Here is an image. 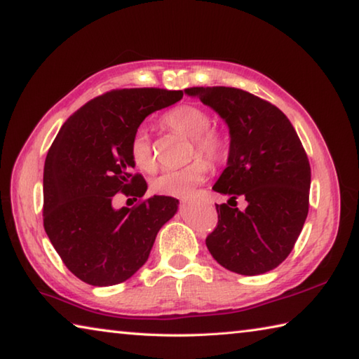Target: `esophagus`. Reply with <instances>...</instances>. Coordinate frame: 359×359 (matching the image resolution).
<instances>
[{
    "instance_id": "esophagus-1",
    "label": "esophagus",
    "mask_w": 359,
    "mask_h": 359,
    "mask_svg": "<svg viewBox=\"0 0 359 359\" xmlns=\"http://www.w3.org/2000/svg\"><path fill=\"white\" fill-rule=\"evenodd\" d=\"M199 194H201V191H199Z\"/></svg>"
}]
</instances>
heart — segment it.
Returning a JSON list of instances; mask_svg holds the SVG:
<instances>
[{
  "instance_id": "1",
  "label": "heart",
  "mask_w": 359,
  "mask_h": 359,
  "mask_svg": "<svg viewBox=\"0 0 359 359\" xmlns=\"http://www.w3.org/2000/svg\"><path fill=\"white\" fill-rule=\"evenodd\" d=\"M163 123L172 132L191 138V155L201 154L212 161H219L226 155L227 144L224 136L212 128V119L207 111L193 105H182L163 116ZM130 157L135 166L144 172H151L157 166L151 138L146 128H138L130 141ZM212 171L210 163L205 158H196L190 165L180 169H168L152 180L154 193L161 196L188 198L194 187L205 180Z\"/></svg>"
}]
</instances>
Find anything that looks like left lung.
I'll return each instance as SVG.
<instances>
[{"instance_id":"obj_1","label":"left lung","mask_w":359,"mask_h":359,"mask_svg":"<svg viewBox=\"0 0 359 359\" xmlns=\"http://www.w3.org/2000/svg\"><path fill=\"white\" fill-rule=\"evenodd\" d=\"M229 127L227 168L213 190L231 199L215 204L218 223L205 238L224 269L254 276L276 269L295 246L309 212L311 166L295 128L281 109L243 89L188 88ZM248 202L243 212L235 199Z\"/></svg>"}]
</instances>
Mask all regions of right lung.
Instances as JSON below:
<instances>
[{
	"mask_svg": "<svg viewBox=\"0 0 359 359\" xmlns=\"http://www.w3.org/2000/svg\"><path fill=\"white\" fill-rule=\"evenodd\" d=\"M182 97V90L160 88L108 90L76 109L51 144L43 168V227L83 283L107 287L132 278L177 212L175 198L142 199L147 184L132 171L130 141L149 114ZM117 192L139 204L116 211Z\"/></svg>",
	"mask_w": 359,
	"mask_h": 359,
	"instance_id": "add662e5",
	"label": "right lung"
}]
</instances>
